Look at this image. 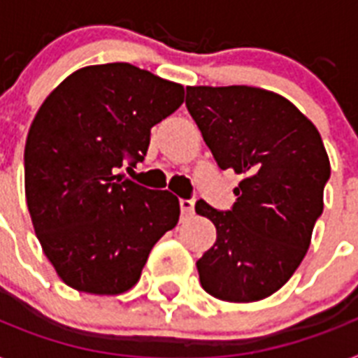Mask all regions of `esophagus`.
<instances>
[{"label":"esophagus","mask_w":358,"mask_h":358,"mask_svg":"<svg viewBox=\"0 0 358 358\" xmlns=\"http://www.w3.org/2000/svg\"><path fill=\"white\" fill-rule=\"evenodd\" d=\"M180 211H182V215H185V217H187V215H193L194 211L193 200H185V199L180 200Z\"/></svg>","instance_id":"esophagus-1"}]
</instances>
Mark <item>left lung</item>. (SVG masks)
Here are the masks:
<instances>
[{"label": "left lung", "mask_w": 358, "mask_h": 358, "mask_svg": "<svg viewBox=\"0 0 358 358\" xmlns=\"http://www.w3.org/2000/svg\"><path fill=\"white\" fill-rule=\"evenodd\" d=\"M185 106L220 169L245 176L228 211L194 206L217 228L196 261L202 289L235 303L268 298L300 266L324 211L320 132L290 101L252 86H189Z\"/></svg>", "instance_id": "obj_1"}]
</instances>
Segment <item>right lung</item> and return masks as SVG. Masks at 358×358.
Segmentation results:
<instances>
[{
  "label": "right lung",
  "mask_w": 358,
  "mask_h": 358,
  "mask_svg": "<svg viewBox=\"0 0 358 358\" xmlns=\"http://www.w3.org/2000/svg\"><path fill=\"white\" fill-rule=\"evenodd\" d=\"M182 103V84L113 62L77 69L40 106L23 154L25 199L43 254L68 287L127 292L176 226L173 193L119 169L143 162L150 129Z\"/></svg>",
  "instance_id": "add662e5"
}]
</instances>
